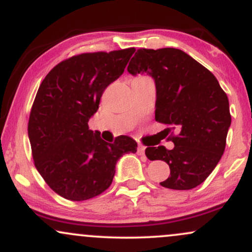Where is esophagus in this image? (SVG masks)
Returning <instances> with one entry per match:
<instances>
[{
  "mask_svg": "<svg viewBox=\"0 0 252 252\" xmlns=\"http://www.w3.org/2000/svg\"><path fill=\"white\" fill-rule=\"evenodd\" d=\"M137 154H138V155H140V156H143V155L145 154V148H144V146H141V145L138 146V149H137Z\"/></svg>",
  "mask_w": 252,
  "mask_h": 252,
  "instance_id": "34e87169",
  "label": "esophagus"
}]
</instances>
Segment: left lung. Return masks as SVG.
I'll use <instances>...</instances> for the list:
<instances>
[{
  "label": "left lung",
  "instance_id": "obj_1",
  "mask_svg": "<svg viewBox=\"0 0 252 252\" xmlns=\"http://www.w3.org/2000/svg\"><path fill=\"white\" fill-rule=\"evenodd\" d=\"M131 75L146 73L156 84V120L174 149L159 145L145 150L150 160L169 164L170 176L160 186L176 190L197 187L219 163L231 126L227 95L210 70L179 49H140L129 62Z\"/></svg>",
  "mask_w": 252,
  "mask_h": 252
}]
</instances>
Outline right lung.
I'll use <instances>...</instances> for the list:
<instances>
[{"label":"right lung","mask_w":252,"mask_h":252,"mask_svg":"<svg viewBox=\"0 0 252 252\" xmlns=\"http://www.w3.org/2000/svg\"><path fill=\"white\" fill-rule=\"evenodd\" d=\"M134 51L73 56L56 65L39 87L28 138L36 170L64 199L83 201L103 193L119 158L137 152L131 137L107 143L88 126L104 89L123 75Z\"/></svg>","instance_id":"obj_1"}]
</instances>
